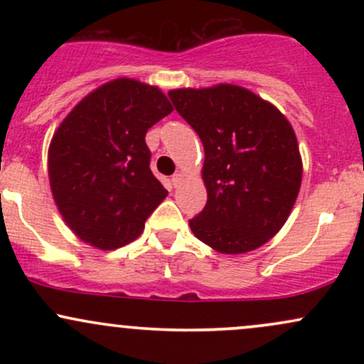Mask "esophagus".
Segmentation results:
<instances>
[{
	"mask_svg": "<svg viewBox=\"0 0 364 364\" xmlns=\"http://www.w3.org/2000/svg\"><path fill=\"white\" fill-rule=\"evenodd\" d=\"M171 181H173V185L178 188L179 185H181V181H183V174L181 173H176L173 178H171Z\"/></svg>",
	"mask_w": 364,
	"mask_h": 364,
	"instance_id": "obj_1",
	"label": "esophagus"
}]
</instances>
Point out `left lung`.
Listing matches in <instances>:
<instances>
[{"instance_id": "obj_1", "label": "left lung", "mask_w": 364, "mask_h": 364, "mask_svg": "<svg viewBox=\"0 0 364 364\" xmlns=\"http://www.w3.org/2000/svg\"><path fill=\"white\" fill-rule=\"evenodd\" d=\"M168 95L205 150L207 203L190 220L193 235L228 255L265 245L287 220L301 186L291 123L252 90L229 83Z\"/></svg>"}]
</instances>
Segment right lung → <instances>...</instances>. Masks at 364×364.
<instances>
[{"label":"right lung","mask_w":364,"mask_h":364,"mask_svg":"<svg viewBox=\"0 0 364 364\" xmlns=\"http://www.w3.org/2000/svg\"><path fill=\"white\" fill-rule=\"evenodd\" d=\"M171 111L157 87L116 78L83 97L58 127L49 183L58 210L82 241L99 250L132 243L168 196L150 171L145 135Z\"/></svg>","instance_id":"add662e5"}]
</instances>
